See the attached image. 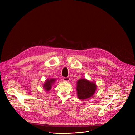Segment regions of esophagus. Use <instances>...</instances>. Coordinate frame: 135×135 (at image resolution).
Masks as SVG:
<instances>
[{
  "instance_id": "1",
  "label": "esophagus",
  "mask_w": 135,
  "mask_h": 135,
  "mask_svg": "<svg viewBox=\"0 0 135 135\" xmlns=\"http://www.w3.org/2000/svg\"><path fill=\"white\" fill-rule=\"evenodd\" d=\"M70 80V78L69 77H64L63 78V80L65 82H69Z\"/></svg>"
}]
</instances>
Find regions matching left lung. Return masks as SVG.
Instances as JSON below:
<instances>
[{
	"instance_id": "obj_1",
	"label": "left lung",
	"mask_w": 135,
	"mask_h": 135,
	"mask_svg": "<svg viewBox=\"0 0 135 135\" xmlns=\"http://www.w3.org/2000/svg\"><path fill=\"white\" fill-rule=\"evenodd\" d=\"M76 84L77 96L79 99H89L96 92L97 85L94 81H90L86 78H81L77 80Z\"/></svg>"
}]
</instances>
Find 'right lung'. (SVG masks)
I'll return each mask as SVG.
<instances>
[{
    "label": "right lung",
    "mask_w": 135,
    "mask_h": 135,
    "mask_svg": "<svg viewBox=\"0 0 135 135\" xmlns=\"http://www.w3.org/2000/svg\"><path fill=\"white\" fill-rule=\"evenodd\" d=\"M56 80H57L56 78H54L47 79L45 81L44 84H43V88L44 89V90L47 92L49 91L51 89L52 87L53 86Z\"/></svg>",
    "instance_id": "obj_1"
}]
</instances>
